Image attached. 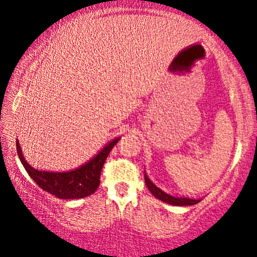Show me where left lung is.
Returning a JSON list of instances; mask_svg holds the SVG:
<instances>
[{"label": "left lung", "instance_id": "8db88e82", "mask_svg": "<svg viewBox=\"0 0 257 257\" xmlns=\"http://www.w3.org/2000/svg\"><path fill=\"white\" fill-rule=\"evenodd\" d=\"M145 182L147 188L150 189V192L156 196L157 199L161 200V201L170 203V205H174V206H192L195 205V203L200 202V200H195V199H189V198H175V196L168 195L167 193H165L161 191L160 188H158L156 185L153 184L152 181L147 178V175L145 174Z\"/></svg>", "mask_w": 257, "mask_h": 257}]
</instances>
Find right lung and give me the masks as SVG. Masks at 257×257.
Wrapping results in <instances>:
<instances>
[{
    "mask_svg": "<svg viewBox=\"0 0 257 257\" xmlns=\"http://www.w3.org/2000/svg\"><path fill=\"white\" fill-rule=\"evenodd\" d=\"M118 142L119 138L112 140L92 160L76 168L75 171L56 172V173L38 171L31 167L23 158L19 140H16V150L21 163L26 168L28 174L42 189L59 199H82L97 191L100 184L101 168L110 151Z\"/></svg>",
    "mask_w": 257,
    "mask_h": 257,
    "instance_id": "right-lung-1",
    "label": "right lung"
}]
</instances>
